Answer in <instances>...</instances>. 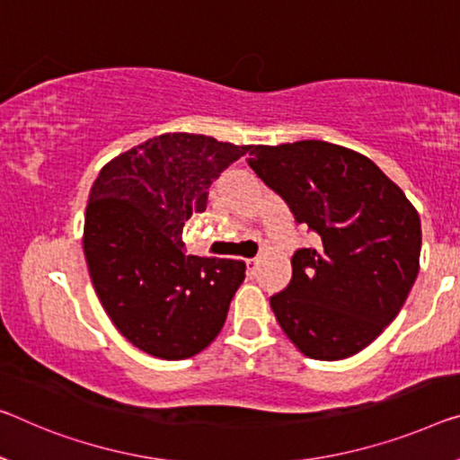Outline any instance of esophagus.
Masks as SVG:
<instances>
[{
  "instance_id": "esophagus-1",
  "label": "esophagus",
  "mask_w": 460,
  "mask_h": 460,
  "mask_svg": "<svg viewBox=\"0 0 460 460\" xmlns=\"http://www.w3.org/2000/svg\"><path fill=\"white\" fill-rule=\"evenodd\" d=\"M257 265H259V259H246V271H249V275H254Z\"/></svg>"
}]
</instances>
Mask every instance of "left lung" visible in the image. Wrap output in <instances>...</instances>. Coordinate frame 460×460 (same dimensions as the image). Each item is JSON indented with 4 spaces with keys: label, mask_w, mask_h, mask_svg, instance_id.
<instances>
[{
    "label": "left lung",
    "mask_w": 460,
    "mask_h": 460,
    "mask_svg": "<svg viewBox=\"0 0 460 460\" xmlns=\"http://www.w3.org/2000/svg\"><path fill=\"white\" fill-rule=\"evenodd\" d=\"M249 166L316 236L270 298L304 356L349 358L394 321L420 271L421 224L405 193L349 147L321 139L251 146Z\"/></svg>",
    "instance_id": "left-lung-1"
}]
</instances>
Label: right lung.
Instances as JSON below:
<instances>
[{
  "label": "right lung",
  "instance_id": "right-lung-1",
  "mask_svg": "<svg viewBox=\"0 0 460 460\" xmlns=\"http://www.w3.org/2000/svg\"><path fill=\"white\" fill-rule=\"evenodd\" d=\"M251 146L164 133L102 168L90 190L84 254L90 279L127 341L160 359L206 349L224 327L246 265L185 254L182 226Z\"/></svg>",
  "mask_w": 460,
  "mask_h": 460
}]
</instances>
